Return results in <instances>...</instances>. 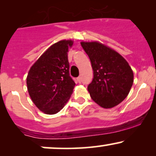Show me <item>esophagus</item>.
I'll list each match as a JSON object with an SVG mask.
<instances>
[{"instance_id":"1","label":"esophagus","mask_w":156,"mask_h":156,"mask_svg":"<svg viewBox=\"0 0 156 156\" xmlns=\"http://www.w3.org/2000/svg\"><path fill=\"white\" fill-rule=\"evenodd\" d=\"M77 80H78V83H80V82H81V77H80V76L78 77V78H77Z\"/></svg>"}]
</instances>
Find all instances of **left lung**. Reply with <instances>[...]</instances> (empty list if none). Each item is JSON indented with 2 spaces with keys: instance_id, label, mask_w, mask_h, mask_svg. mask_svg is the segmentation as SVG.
<instances>
[{
  "instance_id": "1",
  "label": "left lung",
  "mask_w": 156,
  "mask_h": 156,
  "mask_svg": "<svg viewBox=\"0 0 156 156\" xmlns=\"http://www.w3.org/2000/svg\"><path fill=\"white\" fill-rule=\"evenodd\" d=\"M91 61L94 78L88 86L92 99L104 108L121 103L133 83V73L127 61L112 48L98 42H80Z\"/></svg>"
}]
</instances>
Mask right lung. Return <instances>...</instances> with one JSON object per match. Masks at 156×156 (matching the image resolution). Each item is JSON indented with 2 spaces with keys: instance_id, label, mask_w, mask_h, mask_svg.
Returning a JSON list of instances; mask_svg holds the SVG:
<instances>
[{
  "instance_id": "right-lung-1",
  "label": "right lung",
  "mask_w": 156,
  "mask_h": 156,
  "mask_svg": "<svg viewBox=\"0 0 156 156\" xmlns=\"http://www.w3.org/2000/svg\"><path fill=\"white\" fill-rule=\"evenodd\" d=\"M72 40H62L51 45L33 64L26 78L32 101L42 112H60L73 94L75 83L69 76L67 52Z\"/></svg>"
}]
</instances>
